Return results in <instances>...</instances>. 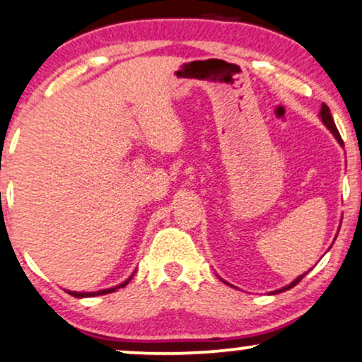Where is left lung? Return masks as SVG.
<instances>
[{"label": "left lung", "instance_id": "left-lung-1", "mask_svg": "<svg viewBox=\"0 0 362 362\" xmlns=\"http://www.w3.org/2000/svg\"><path fill=\"white\" fill-rule=\"evenodd\" d=\"M320 117H322V122L325 124V126H327L329 129H331V132L334 134V136H336V139L341 142L342 144V139H341V134H339V131H337V127H336V124H334V119H332V114H331V109H329L327 105L325 104H322V109H320ZM305 275V274H304ZM304 275H300L298 276L297 280H293L292 284L290 285H287V287H284V288H280V290H276V293L279 292H284V290H288V288H292V287H296V285L300 282L302 279H304Z\"/></svg>", "mask_w": 362, "mask_h": 362}]
</instances>
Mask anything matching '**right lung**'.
Here are the masks:
<instances>
[{"mask_svg": "<svg viewBox=\"0 0 362 362\" xmlns=\"http://www.w3.org/2000/svg\"><path fill=\"white\" fill-rule=\"evenodd\" d=\"M131 280V279H129ZM129 280H126V282L124 284H120L119 287H114V288H107V290H100V292H90V293H80V292H69L70 296H74V297H92V296H104V293H110V292H114L115 288H120V287H126V285L129 284Z\"/></svg>", "mask_w": 362, "mask_h": 362, "instance_id": "obj_1", "label": "right lung"}]
</instances>
